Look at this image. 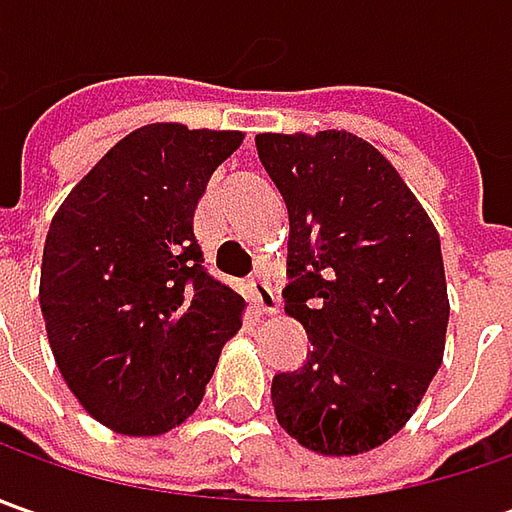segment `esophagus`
Wrapping results in <instances>:
<instances>
[{
  "instance_id": "obj_1",
  "label": "esophagus",
  "mask_w": 512,
  "mask_h": 512,
  "mask_svg": "<svg viewBox=\"0 0 512 512\" xmlns=\"http://www.w3.org/2000/svg\"><path fill=\"white\" fill-rule=\"evenodd\" d=\"M250 299H253V305L259 307L262 313H276L279 310V296H276V290L270 287V282L265 279H250Z\"/></svg>"
}]
</instances>
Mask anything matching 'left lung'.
I'll list each match as a JSON object with an SVG mask.
<instances>
[{"label":"left lung","instance_id":"1","mask_svg":"<svg viewBox=\"0 0 512 512\" xmlns=\"http://www.w3.org/2000/svg\"><path fill=\"white\" fill-rule=\"evenodd\" d=\"M290 216L285 313L313 344L279 373L276 419L322 456H359L402 430L442 367L450 319L442 242L413 190L347 130L259 133Z\"/></svg>","mask_w":512,"mask_h":512}]
</instances>
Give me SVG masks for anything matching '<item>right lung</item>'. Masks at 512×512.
Returning a JSON list of instances; mask_svg holds the SVG:
<instances>
[{
  "label": "right lung",
  "mask_w": 512,
  "mask_h": 512,
  "mask_svg": "<svg viewBox=\"0 0 512 512\" xmlns=\"http://www.w3.org/2000/svg\"><path fill=\"white\" fill-rule=\"evenodd\" d=\"M239 130L156 122L128 133L50 222L39 305L70 393L122 436L193 416L245 299L205 270L193 213Z\"/></svg>",
  "instance_id": "right-lung-1"
}]
</instances>
